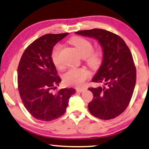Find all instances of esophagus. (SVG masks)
<instances>
[{
    "label": "esophagus",
    "mask_w": 149,
    "mask_h": 149,
    "mask_svg": "<svg viewBox=\"0 0 149 149\" xmlns=\"http://www.w3.org/2000/svg\"><path fill=\"white\" fill-rule=\"evenodd\" d=\"M75 90H76V91L77 92H83V91H84L85 90V88H77L76 89H75Z\"/></svg>",
    "instance_id": "obj_1"
}]
</instances>
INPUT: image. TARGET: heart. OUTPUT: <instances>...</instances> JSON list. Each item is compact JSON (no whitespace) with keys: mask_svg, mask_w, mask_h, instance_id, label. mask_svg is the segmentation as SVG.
Wrapping results in <instances>:
<instances>
[{"mask_svg":"<svg viewBox=\"0 0 149 149\" xmlns=\"http://www.w3.org/2000/svg\"><path fill=\"white\" fill-rule=\"evenodd\" d=\"M70 43L74 45L82 57L86 58L88 63L91 67L96 68L101 65L103 59V51L100 48L93 49V44L90 40L81 37H74L70 40ZM61 45L57 44L52 52V59L55 67L59 70L65 68L60 57ZM90 75L88 69L72 68L63 75V80L69 86H80Z\"/></svg>","mask_w":149,"mask_h":149,"instance_id":"heart-1","label":"heart"}]
</instances>
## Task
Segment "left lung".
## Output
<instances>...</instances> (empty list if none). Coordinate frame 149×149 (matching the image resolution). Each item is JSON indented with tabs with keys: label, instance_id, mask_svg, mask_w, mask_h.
I'll return each mask as SVG.
<instances>
[{
	"label": "left lung",
	"instance_id": "1",
	"mask_svg": "<svg viewBox=\"0 0 149 149\" xmlns=\"http://www.w3.org/2000/svg\"><path fill=\"white\" fill-rule=\"evenodd\" d=\"M75 33L97 39L104 52L102 63L92 81L105 86L88 88L94 96L88 104L89 111L100 119L114 118L128 107L136 84L131 52L120 37L108 31L93 29Z\"/></svg>",
	"mask_w": 149,
	"mask_h": 149
}]
</instances>
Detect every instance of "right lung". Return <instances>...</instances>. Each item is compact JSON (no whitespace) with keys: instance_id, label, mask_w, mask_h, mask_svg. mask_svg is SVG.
Wrapping results in <instances>:
<instances>
[{"instance_id":"add662e5","label":"right lung","mask_w":149,"mask_h":149,"mask_svg":"<svg viewBox=\"0 0 149 149\" xmlns=\"http://www.w3.org/2000/svg\"><path fill=\"white\" fill-rule=\"evenodd\" d=\"M68 33L46 34L26 48L17 69L18 89L23 104L31 115L41 121H52L65 113L74 88L53 94L61 79L52 59L54 45Z\"/></svg>"}]
</instances>
